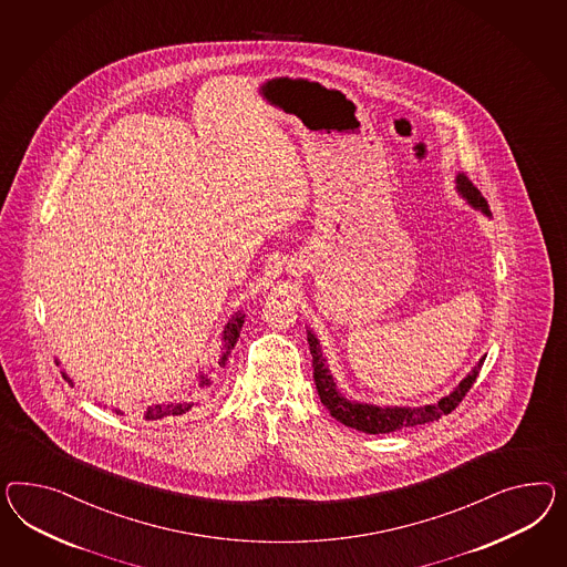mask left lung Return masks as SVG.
Returning <instances> with one entry per match:
<instances>
[{
	"label": "left lung",
	"instance_id": "left-lung-1",
	"mask_svg": "<svg viewBox=\"0 0 567 567\" xmlns=\"http://www.w3.org/2000/svg\"><path fill=\"white\" fill-rule=\"evenodd\" d=\"M456 192L475 210H481L483 215L491 216L487 199L481 196V192L476 189L473 182L464 173L456 175ZM307 342H309V352L313 357V380H316V388H318V394H320L323 406L342 425L363 431V433H371V435L425 425V423L437 421L444 414L452 413L462 402V399L466 396V392L473 388L476 375L481 371V365L485 361V357L478 359V363L471 369V373L447 396L433 402V404H423V406H378V404L347 399L340 392L338 383L334 382V378L330 373L326 357L322 354L320 340L313 334V330H307Z\"/></svg>",
	"mask_w": 567,
	"mask_h": 567
}]
</instances>
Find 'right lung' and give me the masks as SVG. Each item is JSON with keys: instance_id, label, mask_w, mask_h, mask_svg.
<instances>
[{"instance_id": "add662e5", "label": "right lung", "mask_w": 567, "mask_h": 567, "mask_svg": "<svg viewBox=\"0 0 567 567\" xmlns=\"http://www.w3.org/2000/svg\"><path fill=\"white\" fill-rule=\"evenodd\" d=\"M244 322L245 313L239 309V311H235V313H233V318H230L227 326L223 328V334H220V342H223V347H220V357H218V365H216V368H225V365H227L230 351H233V347L237 344V338L241 334ZM58 363H60V361H58ZM216 368H210V371H198V375H196V390H198V392H206V390H210V388H213V371H216ZM62 375L63 380H68V382L74 385V382L70 380V375H68L65 371H62ZM196 404H198V402L192 399L153 404V406H148V409L144 411V421H161V419H168V416H179V414H185L187 411H192V406H196ZM115 414L123 413L115 409Z\"/></svg>"}]
</instances>
